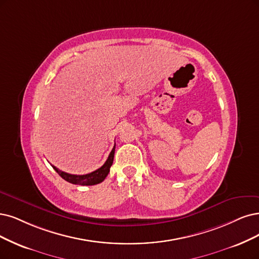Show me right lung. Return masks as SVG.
Instances as JSON below:
<instances>
[{"instance_id":"right-lung-1","label":"right lung","mask_w":259,"mask_h":259,"mask_svg":"<svg viewBox=\"0 0 259 259\" xmlns=\"http://www.w3.org/2000/svg\"><path fill=\"white\" fill-rule=\"evenodd\" d=\"M114 152H115V146L112 149V151L110 152L109 158L107 159V161H105V163L101 167L92 171V173H90V174L72 175V174L65 173V171L59 169L53 165H52V167L55 169L56 173L59 174L63 179H65L66 181H68V183H70V184L80 185V186H94V185L102 183V181L105 179V177L108 176L109 171H110V167L113 164Z\"/></svg>"}]
</instances>
